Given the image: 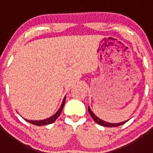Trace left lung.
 Masks as SVG:
<instances>
[{
    "label": "left lung",
    "instance_id": "8db88e82",
    "mask_svg": "<svg viewBox=\"0 0 153 153\" xmlns=\"http://www.w3.org/2000/svg\"><path fill=\"white\" fill-rule=\"evenodd\" d=\"M88 111H89V115H90V116L93 118L94 121H95L97 124H98L99 125H101V126H107V127H114V126H121V125L125 124V123L128 121L127 120V121H123V122H120V123H109V122H106V121H103V120L100 119L99 118H98V117H97L96 115L93 113V112L91 110V109L89 108V106H88Z\"/></svg>",
    "mask_w": 153,
    "mask_h": 153
}]
</instances>
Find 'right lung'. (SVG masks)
Returning a JSON list of instances; mask_svg holds the SVG:
<instances>
[{
  "mask_svg": "<svg viewBox=\"0 0 153 153\" xmlns=\"http://www.w3.org/2000/svg\"><path fill=\"white\" fill-rule=\"evenodd\" d=\"M65 101H66V96L64 97V100H63L62 104L61 105V107L59 108L58 112H57L55 115H52V116L49 117V118H47V119H44V120H41V121H29V120H27V119H25V120L30 123V124L36 125V126H44V125H48V124H52V123L55 122V120L59 117L60 114H61V112H62L63 108H64V104H65Z\"/></svg>",
  "mask_w": 153,
  "mask_h": 153,
  "instance_id": "1",
  "label": "right lung"
}]
</instances>
